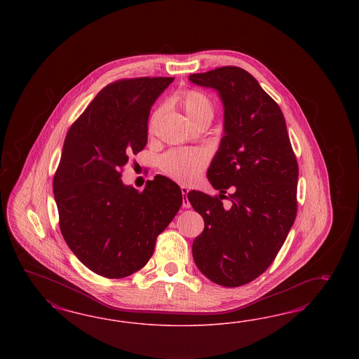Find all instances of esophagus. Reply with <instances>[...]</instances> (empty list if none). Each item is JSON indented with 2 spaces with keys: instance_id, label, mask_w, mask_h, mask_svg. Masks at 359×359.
<instances>
[{
  "instance_id": "esophagus-1",
  "label": "esophagus",
  "mask_w": 359,
  "mask_h": 359,
  "mask_svg": "<svg viewBox=\"0 0 359 359\" xmlns=\"http://www.w3.org/2000/svg\"><path fill=\"white\" fill-rule=\"evenodd\" d=\"M182 194H183V208H191V203L188 200V188L185 185H182Z\"/></svg>"
}]
</instances>
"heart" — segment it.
<instances>
[{
	"mask_svg": "<svg viewBox=\"0 0 359 359\" xmlns=\"http://www.w3.org/2000/svg\"><path fill=\"white\" fill-rule=\"evenodd\" d=\"M174 102L183 109L194 125L200 121L212 120L213 104L198 90H187L175 96ZM208 163L207 152L200 149H176L165 152L161 159V168L180 183H192Z\"/></svg>",
	"mask_w": 359,
	"mask_h": 359,
	"instance_id": "b5f03b06",
	"label": "heart"
}]
</instances>
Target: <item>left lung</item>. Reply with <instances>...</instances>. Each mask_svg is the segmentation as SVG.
<instances>
[{"label": "left lung", "mask_w": 359, "mask_h": 359, "mask_svg": "<svg viewBox=\"0 0 359 359\" xmlns=\"http://www.w3.org/2000/svg\"><path fill=\"white\" fill-rule=\"evenodd\" d=\"M188 79L221 98L224 137L207 176L219 198L232 191L230 208L217 196L188 194L205 224L192 255L208 279L239 287L269 269L294 225L297 162L282 110L248 71L226 65Z\"/></svg>", "instance_id": "obj_1"}]
</instances>
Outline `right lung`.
I'll list each match as a JSON object with an SVG mask.
<instances>
[{"label":"right lung","instance_id":"1","mask_svg":"<svg viewBox=\"0 0 359 359\" xmlns=\"http://www.w3.org/2000/svg\"><path fill=\"white\" fill-rule=\"evenodd\" d=\"M174 77H138L102 88L69 128L54 177L59 225L68 248L90 271L129 276L151 258L156 237L183 204L163 175L144 189L121 180L129 156L147 143L150 110Z\"/></svg>","mask_w":359,"mask_h":359}]
</instances>
